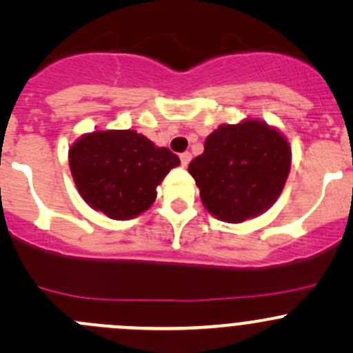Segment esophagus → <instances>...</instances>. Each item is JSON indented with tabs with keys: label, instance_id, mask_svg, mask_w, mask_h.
Here are the masks:
<instances>
[{
	"label": "esophagus",
	"instance_id": "34e87169",
	"mask_svg": "<svg viewBox=\"0 0 353 353\" xmlns=\"http://www.w3.org/2000/svg\"><path fill=\"white\" fill-rule=\"evenodd\" d=\"M179 159H181V165L186 167L188 163H190V160H191V154H190V152H184V154L179 155Z\"/></svg>",
	"mask_w": 353,
	"mask_h": 353
}]
</instances>
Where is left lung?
I'll list each match as a JSON object with an SVG mask.
<instances>
[{
  "instance_id": "8db88e82",
  "label": "left lung",
  "mask_w": 353,
  "mask_h": 353,
  "mask_svg": "<svg viewBox=\"0 0 353 353\" xmlns=\"http://www.w3.org/2000/svg\"><path fill=\"white\" fill-rule=\"evenodd\" d=\"M290 147L282 133L263 121L223 124L191 160V176L212 215L241 223L268 210L282 193L290 170Z\"/></svg>"
}]
</instances>
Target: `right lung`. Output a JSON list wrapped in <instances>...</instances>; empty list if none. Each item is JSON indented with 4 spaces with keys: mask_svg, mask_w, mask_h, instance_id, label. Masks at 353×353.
<instances>
[{
    "mask_svg": "<svg viewBox=\"0 0 353 353\" xmlns=\"http://www.w3.org/2000/svg\"><path fill=\"white\" fill-rule=\"evenodd\" d=\"M179 157L133 130L94 131L70 148L78 193L114 220L134 219L155 201V188Z\"/></svg>",
    "mask_w": 353,
    "mask_h": 353,
    "instance_id": "right-lung-1",
    "label": "right lung"
}]
</instances>
